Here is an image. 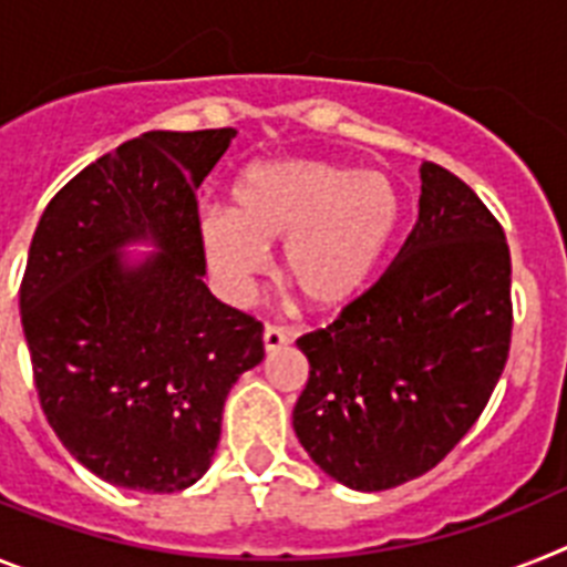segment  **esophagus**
<instances>
[{"mask_svg":"<svg viewBox=\"0 0 567 567\" xmlns=\"http://www.w3.org/2000/svg\"><path fill=\"white\" fill-rule=\"evenodd\" d=\"M288 344V333L282 331V328H277V324H268L262 331V348L265 353H277L279 348H285Z\"/></svg>","mask_w":567,"mask_h":567,"instance_id":"obj_1","label":"esophagus"}]
</instances>
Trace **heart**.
I'll use <instances>...</instances> for the list:
<instances>
[{"label":"heart","mask_w":567,"mask_h":567,"mask_svg":"<svg viewBox=\"0 0 567 567\" xmlns=\"http://www.w3.org/2000/svg\"><path fill=\"white\" fill-rule=\"evenodd\" d=\"M230 208L196 214V243L216 290L243 305L282 243V277L317 313L365 297L405 223V196L382 171L328 159H259L228 188Z\"/></svg>","instance_id":"heart-1"}]
</instances>
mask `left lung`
I'll list each match as a JSON object with an SVG mask.
<instances>
[{"label":"left lung","mask_w":567,"mask_h":567,"mask_svg":"<svg viewBox=\"0 0 567 567\" xmlns=\"http://www.w3.org/2000/svg\"><path fill=\"white\" fill-rule=\"evenodd\" d=\"M420 219L385 277L297 348L299 445L353 491L425 474L480 420L511 344V254L491 210L422 162Z\"/></svg>","instance_id":"8db88e82"}]
</instances>
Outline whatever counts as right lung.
<instances>
[{
  "label": "right lung",
  "mask_w": 567,
  "mask_h": 567,
  "mask_svg": "<svg viewBox=\"0 0 567 567\" xmlns=\"http://www.w3.org/2000/svg\"><path fill=\"white\" fill-rule=\"evenodd\" d=\"M234 127L147 131L73 176L28 250L19 313L48 422L100 480L145 494L210 467L223 408L262 362V324L214 297L196 188ZM134 244L154 251L127 255Z\"/></svg>",
  "instance_id": "obj_1"
}]
</instances>
